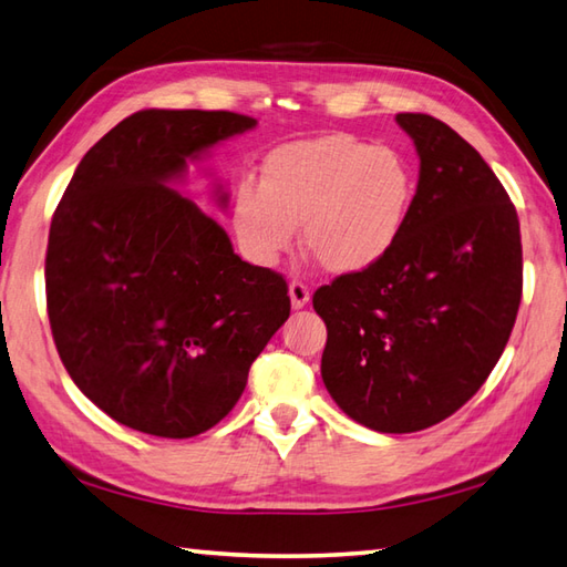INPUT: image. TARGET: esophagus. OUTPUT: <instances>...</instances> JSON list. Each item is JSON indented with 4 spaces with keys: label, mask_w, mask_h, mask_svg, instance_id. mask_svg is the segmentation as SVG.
<instances>
[{
    "label": "esophagus",
    "mask_w": 567,
    "mask_h": 567,
    "mask_svg": "<svg viewBox=\"0 0 567 567\" xmlns=\"http://www.w3.org/2000/svg\"><path fill=\"white\" fill-rule=\"evenodd\" d=\"M288 296H291V306L298 310V308L308 306V300H310V288H308L303 281L293 279L291 284H288Z\"/></svg>",
    "instance_id": "obj_1"
}]
</instances>
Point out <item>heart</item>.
Returning a JSON list of instances; mask_svg holds the SVG:
<instances>
[{"mask_svg":"<svg viewBox=\"0 0 567 567\" xmlns=\"http://www.w3.org/2000/svg\"><path fill=\"white\" fill-rule=\"evenodd\" d=\"M406 156L348 132L284 144L264 158L259 186L235 195L233 223L254 261L274 264L303 245L338 276L377 267L396 247L413 210Z\"/></svg>","mask_w":567,"mask_h":567,"instance_id":"obj_1","label":"heart"}]
</instances>
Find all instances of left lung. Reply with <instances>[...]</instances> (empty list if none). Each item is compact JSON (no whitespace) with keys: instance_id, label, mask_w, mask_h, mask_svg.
Returning <instances> with one entry per match:
<instances>
[{"instance_id":"8db88e82","label":"left lung","mask_w":567,"mask_h":567,"mask_svg":"<svg viewBox=\"0 0 567 567\" xmlns=\"http://www.w3.org/2000/svg\"><path fill=\"white\" fill-rule=\"evenodd\" d=\"M421 158L413 210L377 267L313 296L320 374L352 421L415 433L477 394L522 303L516 207L484 158L431 114H396Z\"/></svg>"}]
</instances>
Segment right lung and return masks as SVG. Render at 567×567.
Wrapping results in <instances>:
<instances>
[{"label":"right lung","instance_id":"1","mask_svg":"<svg viewBox=\"0 0 567 567\" xmlns=\"http://www.w3.org/2000/svg\"><path fill=\"white\" fill-rule=\"evenodd\" d=\"M235 112L144 110L80 161L45 251V303L75 386L138 433L193 437L235 409L288 313L286 279L241 261L173 188L188 161L245 134ZM227 205L223 186L215 188Z\"/></svg>","mask_w":567,"mask_h":567}]
</instances>
